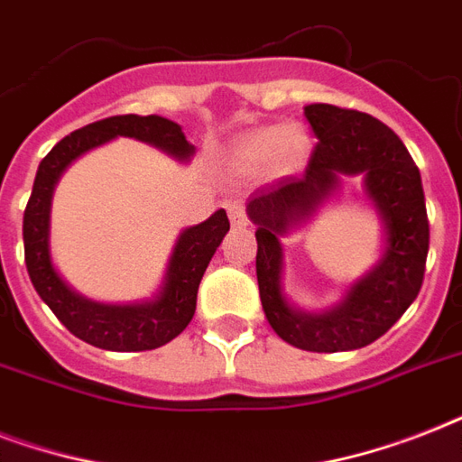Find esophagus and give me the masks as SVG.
I'll return each mask as SVG.
<instances>
[{
  "instance_id": "obj_1",
  "label": "esophagus",
  "mask_w": 462,
  "mask_h": 462,
  "mask_svg": "<svg viewBox=\"0 0 462 462\" xmlns=\"http://www.w3.org/2000/svg\"><path fill=\"white\" fill-rule=\"evenodd\" d=\"M227 216H230L232 225H246L249 223V216H246V206L242 201H232L227 206Z\"/></svg>"
}]
</instances>
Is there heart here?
<instances>
[{
    "mask_svg": "<svg viewBox=\"0 0 462 462\" xmlns=\"http://www.w3.org/2000/svg\"><path fill=\"white\" fill-rule=\"evenodd\" d=\"M309 139L300 126H266L246 134L235 148V155L245 167H261L273 160L282 170H292L307 155Z\"/></svg>",
    "mask_w": 462,
    "mask_h": 462,
    "instance_id": "heart-1",
    "label": "heart"
}]
</instances>
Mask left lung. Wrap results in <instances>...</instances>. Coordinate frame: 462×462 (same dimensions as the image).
Instances as JSON below:
<instances>
[{"instance_id": "left-lung-1", "label": "left lung", "mask_w": 462, "mask_h": 462, "mask_svg": "<svg viewBox=\"0 0 462 462\" xmlns=\"http://www.w3.org/2000/svg\"><path fill=\"white\" fill-rule=\"evenodd\" d=\"M316 141L304 174L256 189L246 213L256 227V278L268 323L285 343L309 352H345L374 343L420 295L430 252V220L415 160L372 115L337 105L304 107ZM365 174L367 193L387 225V252L343 303L326 315L295 312L280 292V237L335 188L336 173Z\"/></svg>"}]
</instances>
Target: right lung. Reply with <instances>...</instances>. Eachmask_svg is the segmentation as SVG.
<instances>
[{
	"label": "right lung",
	"mask_w": 462,
	"mask_h": 462,
	"mask_svg": "<svg viewBox=\"0 0 462 462\" xmlns=\"http://www.w3.org/2000/svg\"><path fill=\"white\" fill-rule=\"evenodd\" d=\"M115 136H132L162 148L174 158L187 160L194 146L181 134V126L165 117H139V115H117L100 119L93 125L76 129L57 143L42 158L32 181L31 199L23 213V249L25 268L32 288L38 290L42 302L52 309L54 316L67 326L76 337L112 352L155 350L170 343L187 328L196 311V292L213 254L230 230V220L223 208L216 210L206 223L189 227L180 235L172 259L167 266L165 285L153 302L115 304L90 302L76 295L61 281L50 259V206L52 191L61 172L71 160L96 146H103Z\"/></svg>",
	"instance_id": "right-lung-1"
}]
</instances>
